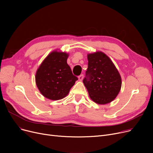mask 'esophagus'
Wrapping results in <instances>:
<instances>
[{
    "label": "esophagus",
    "mask_w": 153,
    "mask_h": 153,
    "mask_svg": "<svg viewBox=\"0 0 153 153\" xmlns=\"http://www.w3.org/2000/svg\"><path fill=\"white\" fill-rule=\"evenodd\" d=\"M78 78H79V81H82V79L84 78V74H81L80 76H78Z\"/></svg>",
    "instance_id": "obj_1"
}]
</instances>
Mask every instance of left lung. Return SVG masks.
Returning <instances> with one entry per match:
<instances>
[{
    "label": "left lung",
    "mask_w": 153,
    "mask_h": 153,
    "mask_svg": "<svg viewBox=\"0 0 153 153\" xmlns=\"http://www.w3.org/2000/svg\"><path fill=\"white\" fill-rule=\"evenodd\" d=\"M88 68L83 83L91 99L99 104L114 100L122 86V79L114 63L102 52L87 55Z\"/></svg>",
    "instance_id": "left-lung-1"
}]
</instances>
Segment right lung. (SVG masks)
Returning a JSON list of instances; mask_svg holds the SVG:
<instances>
[{
	"label": "right lung",
	"mask_w": 153,
	"mask_h": 153,
	"mask_svg": "<svg viewBox=\"0 0 153 153\" xmlns=\"http://www.w3.org/2000/svg\"><path fill=\"white\" fill-rule=\"evenodd\" d=\"M68 57L66 53L52 52L37 70L36 84L45 97L54 100L65 97L78 80L67 63Z\"/></svg>",
	"instance_id": "add662e5"
}]
</instances>
